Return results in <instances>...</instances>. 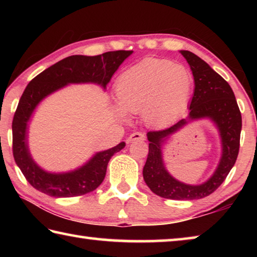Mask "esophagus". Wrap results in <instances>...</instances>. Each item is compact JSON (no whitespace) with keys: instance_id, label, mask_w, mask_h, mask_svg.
I'll return each mask as SVG.
<instances>
[{"instance_id":"34e87169","label":"esophagus","mask_w":257,"mask_h":257,"mask_svg":"<svg viewBox=\"0 0 257 257\" xmlns=\"http://www.w3.org/2000/svg\"><path fill=\"white\" fill-rule=\"evenodd\" d=\"M135 141H145V135L142 133H134L129 136V138L127 139L128 143H132Z\"/></svg>"}]
</instances>
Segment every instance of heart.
I'll return each instance as SVG.
<instances>
[{
    "label": "heart",
    "instance_id": "heart-1",
    "mask_svg": "<svg viewBox=\"0 0 257 257\" xmlns=\"http://www.w3.org/2000/svg\"><path fill=\"white\" fill-rule=\"evenodd\" d=\"M191 86L193 76L184 64L164 59H146L118 78L115 96L121 110L142 112L147 124L161 125L184 111Z\"/></svg>",
    "mask_w": 257,
    "mask_h": 257
}]
</instances>
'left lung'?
Returning <instances> with one entry per match:
<instances>
[{"mask_svg":"<svg viewBox=\"0 0 257 257\" xmlns=\"http://www.w3.org/2000/svg\"><path fill=\"white\" fill-rule=\"evenodd\" d=\"M191 69L195 90L189 105V115L171 127L147 133L149 155L143 169L146 185L154 194L169 199L189 201L211 195L225 180L236 163L240 144L241 114L231 87L205 61L189 51H180ZM211 118L219 129L223 155L213 176L202 185H187L175 180L164 167L162 143L190 119Z\"/></svg>","mask_w":257,"mask_h":257,"instance_id":"1","label":"left lung"}]
</instances>
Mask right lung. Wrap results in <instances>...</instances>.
<instances>
[{
  "mask_svg": "<svg viewBox=\"0 0 257 257\" xmlns=\"http://www.w3.org/2000/svg\"><path fill=\"white\" fill-rule=\"evenodd\" d=\"M132 53L133 51H112L95 56H68L45 69L26 87L12 121V151L17 165L35 189L53 197H73L90 193L102 184L108 161L125 143L98 152L77 170L51 173L38 167L30 156L27 125L42 99L66 85L93 82L105 89L113 73Z\"/></svg>",
  "mask_w": 257,
  "mask_h": 257,
  "instance_id": "right-lung-1",
  "label": "right lung"
}]
</instances>
